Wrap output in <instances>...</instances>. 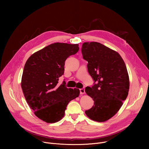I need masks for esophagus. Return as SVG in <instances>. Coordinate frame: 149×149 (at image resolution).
Masks as SVG:
<instances>
[{"mask_svg":"<svg viewBox=\"0 0 149 149\" xmlns=\"http://www.w3.org/2000/svg\"><path fill=\"white\" fill-rule=\"evenodd\" d=\"M79 91H80V94H85V88H82L79 89Z\"/></svg>","mask_w":149,"mask_h":149,"instance_id":"obj_1","label":"esophagus"}]
</instances>
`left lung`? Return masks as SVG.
Listing matches in <instances>:
<instances>
[{
    "label": "left lung",
    "mask_w": 149,
    "mask_h": 149,
    "mask_svg": "<svg viewBox=\"0 0 149 149\" xmlns=\"http://www.w3.org/2000/svg\"><path fill=\"white\" fill-rule=\"evenodd\" d=\"M81 52L94 81L91 87L85 90L94 101L85 113L94 121H105L118 112L128 95L130 82L125 64L118 52L98 42H84Z\"/></svg>",
    "instance_id": "8db88e82"
}]
</instances>
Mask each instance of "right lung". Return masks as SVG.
Here are the masks:
<instances>
[{"label":"right lung","instance_id":"right-lung-1","mask_svg":"<svg viewBox=\"0 0 149 149\" xmlns=\"http://www.w3.org/2000/svg\"><path fill=\"white\" fill-rule=\"evenodd\" d=\"M78 50V44L57 42L36 52L26 62L21 87L30 108L40 120L58 122L64 116L69 102L79 96V89L68 88L65 81L58 84L65 60Z\"/></svg>","mask_w":149,"mask_h":149}]
</instances>
